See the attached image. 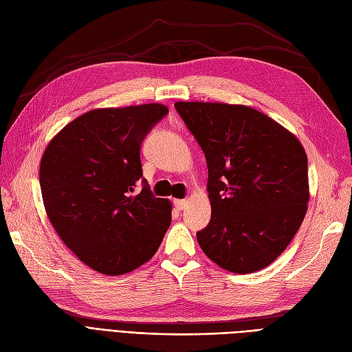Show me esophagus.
<instances>
[{"label":"esophagus","instance_id":"esophagus-1","mask_svg":"<svg viewBox=\"0 0 352 352\" xmlns=\"http://www.w3.org/2000/svg\"><path fill=\"white\" fill-rule=\"evenodd\" d=\"M175 207L177 210H185L188 207V201L186 199H175Z\"/></svg>","mask_w":352,"mask_h":352}]
</instances>
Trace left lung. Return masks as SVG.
Returning <instances> with one entry per match:
<instances>
[{
	"label": "left lung",
	"mask_w": 352,
	"mask_h": 352,
	"mask_svg": "<svg viewBox=\"0 0 352 352\" xmlns=\"http://www.w3.org/2000/svg\"><path fill=\"white\" fill-rule=\"evenodd\" d=\"M175 107L207 160L211 220L197 233L201 250L232 273L267 267L289 245L308 208L302 144L248 105L177 101Z\"/></svg>",
	"instance_id": "left-lung-1"
}]
</instances>
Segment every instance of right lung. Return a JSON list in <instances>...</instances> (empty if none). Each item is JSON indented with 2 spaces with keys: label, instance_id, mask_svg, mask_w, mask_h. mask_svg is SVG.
Returning <instances> with one entry per match:
<instances>
[{
  "label": "right lung",
  "instance_id": "add662e5",
  "mask_svg": "<svg viewBox=\"0 0 352 352\" xmlns=\"http://www.w3.org/2000/svg\"><path fill=\"white\" fill-rule=\"evenodd\" d=\"M168 113L163 104L95 109L52 138L41 158L42 201L52 228L92 270L120 276L157 252L172 202L142 177L141 142Z\"/></svg>",
  "mask_w": 352,
  "mask_h": 352
}]
</instances>
